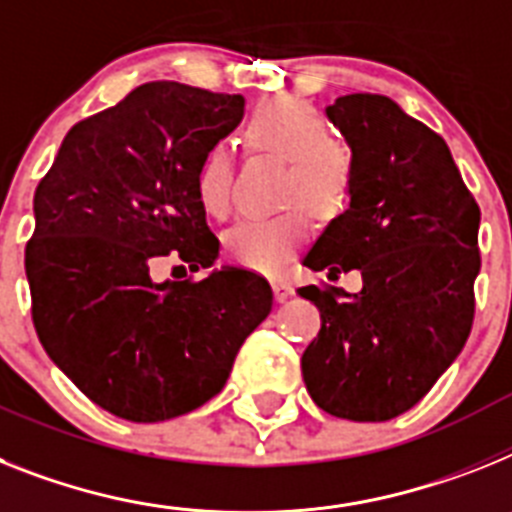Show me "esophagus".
<instances>
[{
  "label": "esophagus",
  "instance_id": "34e87169",
  "mask_svg": "<svg viewBox=\"0 0 512 512\" xmlns=\"http://www.w3.org/2000/svg\"><path fill=\"white\" fill-rule=\"evenodd\" d=\"M273 294H276V302H286L294 289H291L289 281H283V278H273Z\"/></svg>",
  "mask_w": 512,
  "mask_h": 512
}]
</instances>
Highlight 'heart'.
I'll use <instances>...</instances> for the list:
<instances>
[{
	"mask_svg": "<svg viewBox=\"0 0 512 512\" xmlns=\"http://www.w3.org/2000/svg\"><path fill=\"white\" fill-rule=\"evenodd\" d=\"M252 150H263L286 161L281 203H294L278 216L247 218L226 231V249L236 263L263 273H278L289 265L307 236V210L322 218L338 216L351 197L354 163L341 143L330 140V127L320 111L302 98H270L252 111L244 127ZM195 192L203 210L226 218L234 205V156L229 145L205 150L197 166Z\"/></svg>",
	"mask_w": 512,
	"mask_h": 512,
	"instance_id": "b5f03b06",
	"label": "heart"
}]
</instances>
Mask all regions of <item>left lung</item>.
Instances as JSON below:
<instances>
[{
    "label": "left lung",
    "instance_id": "8db88e82",
    "mask_svg": "<svg viewBox=\"0 0 512 512\" xmlns=\"http://www.w3.org/2000/svg\"><path fill=\"white\" fill-rule=\"evenodd\" d=\"M351 148V203L304 257L312 270H359L362 291L302 286L320 333L302 375L322 411L388 422L422 401L474 322L479 205L450 148L388 96L351 93L325 109Z\"/></svg>",
    "mask_w": 512,
    "mask_h": 512
}]
</instances>
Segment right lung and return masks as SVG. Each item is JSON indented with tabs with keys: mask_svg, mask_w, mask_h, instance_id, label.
<instances>
[{
	"mask_svg": "<svg viewBox=\"0 0 512 512\" xmlns=\"http://www.w3.org/2000/svg\"><path fill=\"white\" fill-rule=\"evenodd\" d=\"M244 98L158 80L77 122L33 195L25 276L38 341L109 414L166 422L229 380L273 291L223 265L197 200L205 150L236 130ZM175 252L200 282L149 278Z\"/></svg>",
	"mask_w": 512,
	"mask_h": 512,
	"instance_id": "obj_1",
	"label": "right lung"
}]
</instances>
